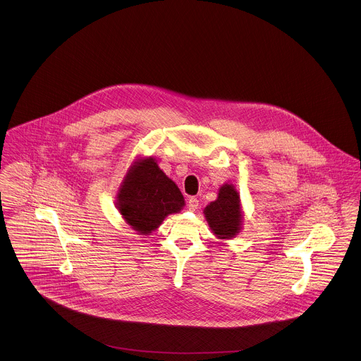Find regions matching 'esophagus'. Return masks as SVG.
Instances as JSON below:
<instances>
[{"label":"esophagus","instance_id":"1","mask_svg":"<svg viewBox=\"0 0 361 361\" xmlns=\"http://www.w3.org/2000/svg\"><path fill=\"white\" fill-rule=\"evenodd\" d=\"M197 206H199V200H197L196 197H190V199H188V209H190L191 212H195V210L197 209Z\"/></svg>","mask_w":361,"mask_h":361}]
</instances>
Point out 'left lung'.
I'll list each match as a JSON object with an SVG mask.
<instances>
[{"instance_id":"8db88e82","label":"left lung","mask_w":361,"mask_h":361,"mask_svg":"<svg viewBox=\"0 0 361 361\" xmlns=\"http://www.w3.org/2000/svg\"><path fill=\"white\" fill-rule=\"evenodd\" d=\"M206 220L212 231L221 239H229L235 236L240 229V203L236 190L225 184L221 187L217 200L212 202L204 209Z\"/></svg>"}]
</instances>
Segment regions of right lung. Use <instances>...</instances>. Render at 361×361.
Instances as JSON below:
<instances>
[{
	"mask_svg": "<svg viewBox=\"0 0 361 361\" xmlns=\"http://www.w3.org/2000/svg\"><path fill=\"white\" fill-rule=\"evenodd\" d=\"M184 196L152 158L144 159L126 176L118 194V209L140 233H151L164 219L181 210Z\"/></svg>",
	"mask_w": 361,
	"mask_h": 361,
	"instance_id": "obj_1",
	"label": "right lung"
}]
</instances>
